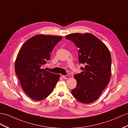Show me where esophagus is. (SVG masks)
Masks as SVG:
<instances>
[{
  "mask_svg": "<svg viewBox=\"0 0 128 128\" xmlns=\"http://www.w3.org/2000/svg\"><path fill=\"white\" fill-rule=\"evenodd\" d=\"M62 77H63L64 79H68L70 78V76L67 75V76H62Z\"/></svg>",
  "mask_w": 128,
  "mask_h": 128,
  "instance_id": "esophagus-1",
  "label": "esophagus"
}]
</instances>
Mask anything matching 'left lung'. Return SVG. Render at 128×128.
Returning a JSON list of instances; mask_svg holds the SVG:
<instances>
[{"mask_svg":"<svg viewBox=\"0 0 128 128\" xmlns=\"http://www.w3.org/2000/svg\"><path fill=\"white\" fill-rule=\"evenodd\" d=\"M65 37L79 48V62L85 65L81 68L82 72L74 75L77 85L72 90V93L82 103H91L99 97L110 82V51L103 42L88 32L70 34Z\"/></svg>","mask_w":128,"mask_h":128,"instance_id":"8db88e82","label":"left lung"}]
</instances>
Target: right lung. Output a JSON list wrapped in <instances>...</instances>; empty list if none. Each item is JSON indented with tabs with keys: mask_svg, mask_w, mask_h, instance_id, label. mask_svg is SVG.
<instances>
[{
	"mask_svg": "<svg viewBox=\"0 0 128 128\" xmlns=\"http://www.w3.org/2000/svg\"><path fill=\"white\" fill-rule=\"evenodd\" d=\"M58 36L37 35L21 46L15 61V72L23 91L34 100L46 98L53 91L60 75L42 69L49 60L54 46L62 40Z\"/></svg>",
	"mask_w": 128,
	"mask_h": 128,
	"instance_id": "add662e5",
	"label": "right lung"
}]
</instances>
